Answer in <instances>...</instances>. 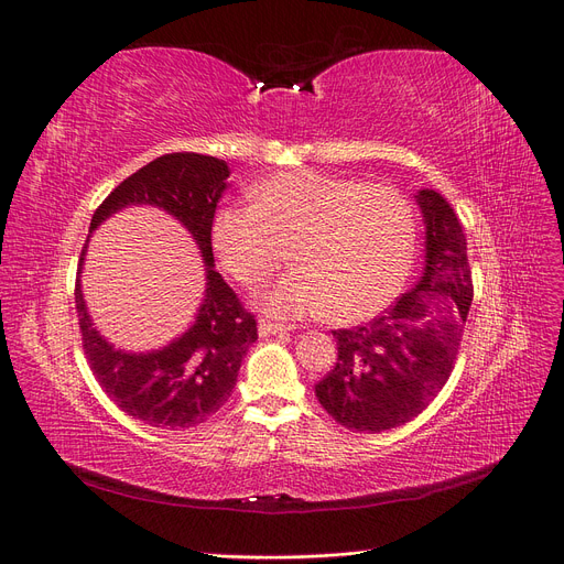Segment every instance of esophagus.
Masks as SVG:
<instances>
[{
	"mask_svg": "<svg viewBox=\"0 0 564 564\" xmlns=\"http://www.w3.org/2000/svg\"><path fill=\"white\" fill-rule=\"evenodd\" d=\"M289 327L286 324H280V322H272L268 317H261L259 319V334L261 336H275V334H284Z\"/></svg>",
	"mask_w": 564,
	"mask_h": 564,
	"instance_id": "esophagus-1",
	"label": "esophagus"
}]
</instances>
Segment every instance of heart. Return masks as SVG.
I'll use <instances>...</instances> for the list:
<instances>
[{"label":"heart","mask_w":564,"mask_h":564,"mask_svg":"<svg viewBox=\"0 0 564 564\" xmlns=\"http://www.w3.org/2000/svg\"><path fill=\"white\" fill-rule=\"evenodd\" d=\"M253 204H226L214 216V247L245 286L299 263L265 296L278 315L329 311L362 319L402 289L416 251V214L398 187L322 172L275 174L253 185Z\"/></svg>","instance_id":"b5f03b06"}]
</instances>
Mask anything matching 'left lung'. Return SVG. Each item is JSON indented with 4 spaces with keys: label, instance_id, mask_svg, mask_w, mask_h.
Here are the masks:
<instances>
[{
    "label": "left lung",
    "instance_id": "1",
    "mask_svg": "<svg viewBox=\"0 0 564 564\" xmlns=\"http://www.w3.org/2000/svg\"><path fill=\"white\" fill-rule=\"evenodd\" d=\"M425 220L421 282L367 324L332 332L334 369L315 395L352 433H381L412 421L445 388L473 301L466 235L447 199L416 195Z\"/></svg>",
    "mask_w": 564,
    "mask_h": 564
}]
</instances>
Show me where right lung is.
I'll list each match as a JSON object with an SVG mask.
<instances>
[{
  "label": "right lung",
  "instance_id": "right-lung-1",
  "mask_svg": "<svg viewBox=\"0 0 564 564\" xmlns=\"http://www.w3.org/2000/svg\"><path fill=\"white\" fill-rule=\"evenodd\" d=\"M228 176L224 160L197 152H172L124 178L91 216L89 232L133 204L160 207L191 230L207 263V292L193 327L174 344L145 355L117 350L94 329L84 308L77 272L75 305L82 348L94 377L122 412L155 429H195L216 414L230 398L242 357L259 338L256 317L214 270L212 228ZM84 251L87 245L82 249L79 268Z\"/></svg>",
  "mask_w": 564,
  "mask_h": 564
}]
</instances>
